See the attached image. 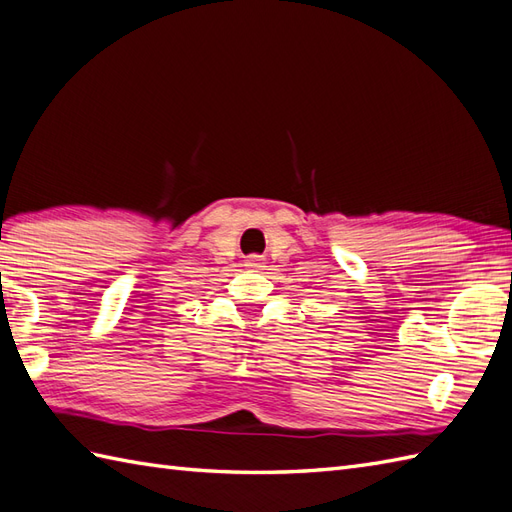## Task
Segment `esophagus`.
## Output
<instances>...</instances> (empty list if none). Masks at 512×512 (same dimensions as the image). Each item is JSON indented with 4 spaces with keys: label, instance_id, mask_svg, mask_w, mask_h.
<instances>
[{
    "label": "esophagus",
    "instance_id": "1",
    "mask_svg": "<svg viewBox=\"0 0 512 512\" xmlns=\"http://www.w3.org/2000/svg\"><path fill=\"white\" fill-rule=\"evenodd\" d=\"M247 267H265V258L263 256H249L247 258Z\"/></svg>",
    "mask_w": 512,
    "mask_h": 512
}]
</instances>
